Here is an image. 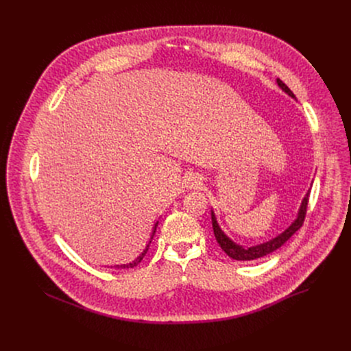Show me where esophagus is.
<instances>
[{
    "label": "esophagus",
    "instance_id": "esophagus-1",
    "mask_svg": "<svg viewBox=\"0 0 351 351\" xmlns=\"http://www.w3.org/2000/svg\"><path fill=\"white\" fill-rule=\"evenodd\" d=\"M199 184H202V182H199V179L197 178V176H191V179H190V187H198Z\"/></svg>",
    "mask_w": 351,
    "mask_h": 351
}]
</instances>
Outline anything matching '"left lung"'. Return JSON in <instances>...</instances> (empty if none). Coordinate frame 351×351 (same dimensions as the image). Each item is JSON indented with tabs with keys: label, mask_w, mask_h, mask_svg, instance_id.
Segmentation results:
<instances>
[{
	"label": "left lung",
	"mask_w": 351,
	"mask_h": 351,
	"mask_svg": "<svg viewBox=\"0 0 351 351\" xmlns=\"http://www.w3.org/2000/svg\"><path fill=\"white\" fill-rule=\"evenodd\" d=\"M278 82V86L286 93L289 94L291 98H295L293 91L280 80V79H276ZM308 197H310V190L307 191L306 197L303 198L302 202V206H300V210H298V214H297V218L291 222V225L285 230L282 232L280 234H278L276 237L271 239L269 241H265L263 244H257V245H252V247H243L237 243H234L230 237H228L225 234V232L219 228L218 222H217V218H215V214L214 211L211 210V219H213V229H214V234H215V239L218 241V244L221 245V248L223 250V252L233 260H237V261H252V260H257V258H261L264 256H268L271 253H274L275 250H278L279 247H282L300 228L303 226L304 223V219H306V214H307V206H308Z\"/></svg>",
	"instance_id": "8db88e82"
}]
</instances>
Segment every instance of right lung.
Returning <instances> with one entry per match:
<instances>
[{
  "label": "right lung",
  "mask_w": 351,
  "mask_h": 351,
  "mask_svg": "<svg viewBox=\"0 0 351 351\" xmlns=\"http://www.w3.org/2000/svg\"><path fill=\"white\" fill-rule=\"evenodd\" d=\"M157 226H158V222L154 225V229H153V233H152V237H149V241H148V244L145 245V248L143 250V253L134 260V261H132V263H129V264H122V265H115V268H133V267H136L141 260H143V257L145 256V253L148 252V247H149V243H152V240H153V237H154V233H156V229H157Z\"/></svg>",
  "instance_id": "right-lung-1"
}]
</instances>
